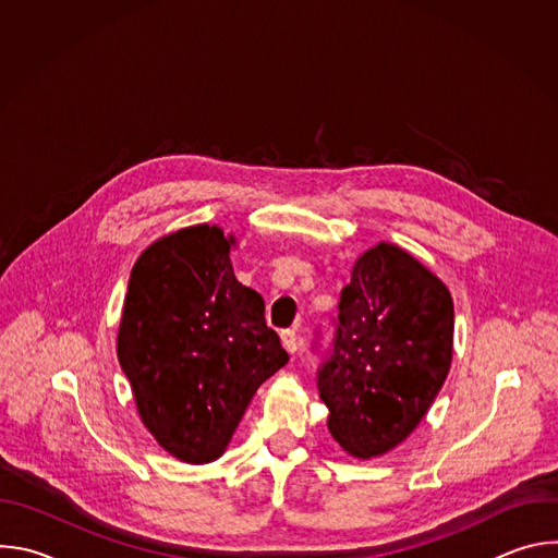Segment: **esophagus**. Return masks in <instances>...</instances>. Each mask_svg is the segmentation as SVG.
<instances>
[{"instance_id":"esophagus-1","label":"esophagus","mask_w":558,"mask_h":558,"mask_svg":"<svg viewBox=\"0 0 558 558\" xmlns=\"http://www.w3.org/2000/svg\"><path fill=\"white\" fill-rule=\"evenodd\" d=\"M280 338H282V347L293 355L298 351V333L293 329H284Z\"/></svg>"}]
</instances>
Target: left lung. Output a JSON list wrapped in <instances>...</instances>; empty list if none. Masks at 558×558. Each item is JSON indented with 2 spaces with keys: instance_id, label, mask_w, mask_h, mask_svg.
Returning a JSON list of instances; mask_svg holds the SVG:
<instances>
[{
  "instance_id": "1",
  "label": "left lung",
  "mask_w": 558,
  "mask_h": 558,
  "mask_svg": "<svg viewBox=\"0 0 558 558\" xmlns=\"http://www.w3.org/2000/svg\"><path fill=\"white\" fill-rule=\"evenodd\" d=\"M452 331L446 284L411 254L379 243L355 263L315 371L347 452L384 454L417 428L448 375Z\"/></svg>"
}]
</instances>
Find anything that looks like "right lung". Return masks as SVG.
<instances>
[{
  "label": "right lung",
  "mask_w": 558,
  "mask_h": 558,
  "mask_svg": "<svg viewBox=\"0 0 558 558\" xmlns=\"http://www.w3.org/2000/svg\"><path fill=\"white\" fill-rule=\"evenodd\" d=\"M229 250L209 225L161 238L136 260L123 304L117 353L141 420L187 463L218 459L258 386L289 362Z\"/></svg>",
  "instance_id": "1"
}]
</instances>
